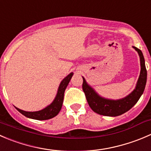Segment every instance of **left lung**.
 <instances>
[{"mask_svg": "<svg viewBox=\"0 0 151 151\" xmlns=\"http://www.w3.org/2000/svg\"><path fill=\"white\" fill-rule=\"evenodd\" d=\"M140 57L141 71L136 88L128 96L119 100H110L99 96L83 78V90L90 108L98 114L108 116H116L129 111L139 99L143 93L147 81V70L145 64V59L141 50L134 47Z\"/></svg>", "mask_w": 151, "mask_h": 151, "instance_id": "8db88e82", "label": "left lung"}]
</instances>
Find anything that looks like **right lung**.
<instances>
[{"instance_id": "add662e5", "label": "right lung", "mask_w": 151, "mask_h": 151, "mask_svg": "<svg viewBox=\"0 0 151 151\" xmlns=\"http://www.w3.org/2000/svg\"><path fill=\"white\" fill-rule=\"evenodd\" d=\"M72 75L73 73H70L63 80V81L61 82L60 85L59 86L58 94H57L55 100L50 105L46 107V108L41 110V111H35V112H28V111H22V110L19 109L17 108H16V109L19 112L21 113L22 114L26 116V117L34 119H37V120H46V119H49L55 117V116H57L59 114L61 108H62L64 97V92H65V88H66Z\"/></svg>"}]
</instances>
